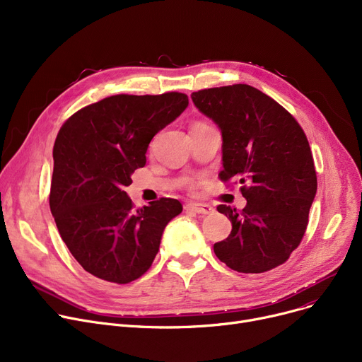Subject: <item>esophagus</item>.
<instances>
[{
    "mask_svg": "<svg viewBox=\"0 0 362 362\" xmlns=\"http://www.w3.org/2000/svg\"><path fill=\"white\" fill-rule=\"evenodd\" d=\"M185 208H186L187 213L202 214V216L211 214L214 211V208L211 205H208V204H187Z\"/></svg>",
    "mask_w": 362,
    "mask_h": 362,
    "instance_id": "1",
    "label": "esophagus"
}]
</instances>
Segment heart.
I'll list each match as a JSON object with an SVG mask.
<instances>
[{"label": "heart", "mask_w": 362, "mask_h": 362, "mask_svg": "<svg viewBox=\"0 0 362 362\" xmlns=\"http://www.w3.org/2000/svg\"><path fill=\"white\" fill-rule=\"evenodd\" d=\"M194 124H205V123H201V122H197V123H194Z\"/></svg>", "instance_id": "heart-1"}]
</instances>
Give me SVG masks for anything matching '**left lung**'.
Listing matches in <instances>:
<instances>
[{
    "mask_svg": "<svg viewBox=\"0 0 362 362\" xmlns=\"http://www.w3.org/2000/svg\"><path fill=\"white\" fill-rule=\"evenodd\" d=\"M195 107L223 138L220 179L239 180L242 211L218 205L232 232L214 243L217 258L239 273H264L289 258L307 230L317 176L302 127L269 95L250 85L192 92Z\"/></svg>",
    "mask_w": 362,
    "mask_h": 362,
    "instance_id": "8db88e82",
    "label": "left lung"
}]
</instances>
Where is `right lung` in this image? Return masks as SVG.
I'll use <instances>...</instances> for the list:
<instances>
[{
	"mask_svg": "<svg viewBox=\"0 0 362 362\" xmlns=\"http://www.w3.org/2000/svg\"><path fill=\"white\" fill-rule=\"evenodd\" d=\"M189 104L187 95H112L62 126L52 157L49 206L69 251L92 276L130 283L154 261L168 221L182 213L177 199L135 208L124 192L146 163L157 133Z\"/></svg>",
	"mask_w": 362,
	"mask_h": 362,
	"instance_id": "add662e5",
	"label": "right lung"
}]
</instances>
